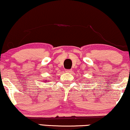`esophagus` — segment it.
<instances>
[{"instance_id":"34e87169","label":"esophagus","mask_w":130,"mask_h":130,"mask_svg":"<svg viewBox=\"0 0 130 130\" xmlns=\"http://www.w3.org/2000/svg\"><path fill=\"white\" fill-rule=\"evenodd\" d=\"M66 72L67 73H70L72 72V70H66Z\"/></svg>"}]
</instances>
